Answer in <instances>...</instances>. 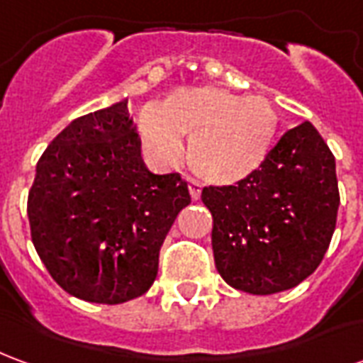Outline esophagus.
<instances>
[{
    "label": "esophagus",
    "mask_w": 363,
    "mask_h": 363,
    "mask_svg": "<svg viewBox=\"0 0 363 363\" xmlns=\"http://www.w3.org/2000/svg\"><path fill=\"white\" fill-rule=\"evenodd\" d=\"M189 190H190V196H192V200H198L200 194H202V184H200L198 181H194V179H190Z\"/></svg>",
    "instance_id": "34e87169"
}]
</instances>
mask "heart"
I'll return each mask as SVG.
<instances>
[{
	"label": "heart",
	"instance_id": "1",
	"mask_svg": "<svg viewBox=\"0 0 363 363\" xmlns=\"http://www.w3.org/2000/svg\"><path fill=\"white\" fill-rule=\"evenodd\" d=\"M274 111L262 96H237L213 87L179 89L142 112V142L151 157L179 163L189 135L190 169L216 184L252 173L267 155Z\"/></svg>",
	"mask_w": 363,
	"mask_h": 363
}]
</instances>
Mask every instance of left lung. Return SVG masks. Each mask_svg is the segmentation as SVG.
<instances>
[{"instance_id":"obj_1","label":"left lung","mask_w":363,"mask_h":363,"mask_svg":"<svg viewBox=\"0 0 363 363\" xmlns=\"http://www.w3.org/2000/svg\"><path fill=\"white\" fill-rule=\"evenodd\" d=\"M216 268L231 288L270 296L311 276L336 228L335 155L311 122L281 135L259 169L231 186H206Z\"/></svg>"}]
</instances>
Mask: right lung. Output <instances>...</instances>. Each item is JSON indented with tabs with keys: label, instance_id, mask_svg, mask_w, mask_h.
Instances as JSON below:
<instances>
[{
	"label": "right lung",
	"instance_id": "right-lung-1",
	"mask_svg": "<svg viewBox=\"0 0 363 363\" xmlns=\"http://www.w3.org/2000/svg\"><path fill=\"white\" fill-rule=\"evenodd\" d=\"M190 204L179 173L153 174L128 101L72 120L36 163L30 237L60 288L91 303L143 296L159 249Z\"/></svg>",
	"mask_w": 363,
	"mask_h": 363
}]
</instances>
